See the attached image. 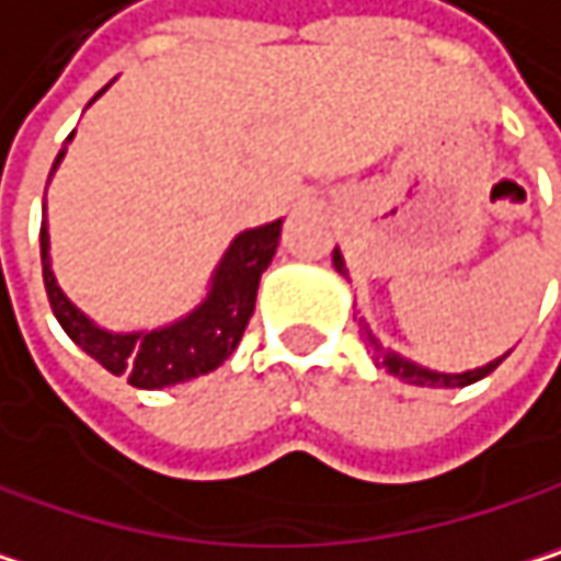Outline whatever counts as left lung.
Masks as SVG:
<instances>
[{"label": "left lung", "instance_id": "obj_1", "mask_svg": "<svg viewBox=\"0 0 561 561\" xmlns=\"http://www.w3.org/2000/svg\"><path fill=\"white\" fill-rule=\"evenodd\" d=\"M332 262H335V268L348 278V268H345V259H342V252L335 249L332 252ZM365 342H368V348H371V355H375V362L388 371V375H394V378H401V381H408V385H417V388H467V385H473V381H480V378H486L503 358H496V362H490V365H483V368H473V371H463V375H444V371H431V368H424V365H414V362H408V358H401L398 352H391V348H385L371 332H368V325H365Z\"/></svg>", "mask_w": 561, "mask_h": 561}]
</instances>
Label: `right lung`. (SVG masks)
<instances>
[{
	"instance_id": "add662e5",
	"label": "right lung",
	"mask_w": 561,
	"mask_h": 561,
	"mask_svg": "<svg viewBox=\"0 0 561 561\" xmlns=\"http://www.w3.org/2000/svg\"><path fill=\"white\" fill-rule=\"evenodd\" d=\"M104 88L91 98L98 101ZM75 134H68L65 144H71ZM65 150L55 157L51 173L58 170ZM278 236H283V219L255 226L239 232L226 255L219 259L206 299L186 312L183 319L150 329V332H107L94 325L55 283L51 259H48V226L42 222V278L51 302V312L58 325L68 332V339L88 352L101 368H107L117 378H127V385L157 391L170 385H183L190 378L216 371L239 345L252 309H255V289L265 265L275 255Z\"/></svg>"
}]
</instances>
